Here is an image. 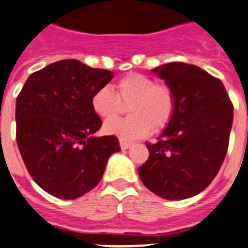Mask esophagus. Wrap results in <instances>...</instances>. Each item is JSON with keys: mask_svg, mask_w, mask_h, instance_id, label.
I'll list each match as a JSON object with an SVG mask.
<instances>
[{"mask_svg": "<svg viewBox=\"0 0 248 248\" xmlns=\"http://www.w3.org/2000/svg\"><path fill=\"white\" fill-rule=\"evenodd\" d=\"M130 147H132V144H130V143H128V141H124V140H120V148H122L123 150L129 149Z\"/></svg>", "mask_w": 248, "mask_h": 248, "instance_id": "34e87169", "label": "esophagus"}]
</instances>
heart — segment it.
Wrapping results in <instances>:
<instances>
[{
  "mask_svg": "<svg viewBox=\"0 0 248 248\" xmlns=\"http://www.w3.org/2000/svg\"><path fill=\"white\" fill-rule=\"evenodd\" d=\"M130 105L126 120L110 121L121 112L122 104ZM174 93L166 84L143 74L132 73L123 76L116 84V93L109 86L98 89L93 94L92 108L104 120V132L120 140L132 141L144 138L152 130L166 128L174 113Z\"/></svg>",
  "mask_w": 248,
  "mask_h": 248,
  "instance_id": "heart-1",
  "label": "heart"
}]
</instances>
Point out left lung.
I'll list each match as a JSON object with an SVG mask.
<instances>
[{
  "instance_id": "1",
  "label": "left lung",
  "mask_w": 248,
  "mask_h": 248,
  "mask_svg": "<svg viewBox=\"0 0 248 248\" xmlns=\"http://www.w3.org/2000/svg\"><path fill=\"white\" fill-rule=\"evenodd\" d=\"M174 93L172 119L138 168L143 185L164 200L201 193L218 173L228 148L233 107L219 79L201 67L169 62L152 70Z\"/></svg>"
}]
</instances>
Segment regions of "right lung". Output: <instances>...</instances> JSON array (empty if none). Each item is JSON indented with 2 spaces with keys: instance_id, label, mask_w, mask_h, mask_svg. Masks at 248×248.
<instances>
[{
  "instance_id": "obj_1",
  "label": "right lung",
  "mask_w": 248,
  "mask_h": 248,
  "mask_svg": "<svg viewBox=\"0 0 248 248\" xmlns=\"http://www.w3.org/2000/svg\"><path fill=\"white\" fill-rule=\"evenodd\" d=\"M111 79L109 70L69 59L31 74L18 94V149L30 175L51 196L75 200L88 193L120 150L114 135H95L103 123L92 108L93 94Z\"/></svg>"
}]
</instances>
